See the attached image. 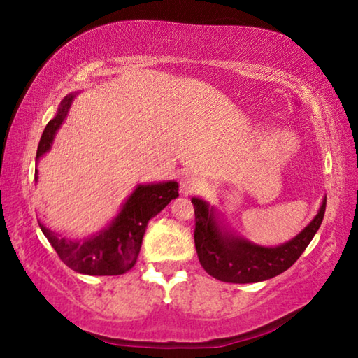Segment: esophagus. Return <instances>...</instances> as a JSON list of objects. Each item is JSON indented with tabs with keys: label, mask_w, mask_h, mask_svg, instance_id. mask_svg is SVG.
<instances>
[{
	"label": "esophagus",
	"mask_w": 358,
	"mask_h": 358,
	"mask_svg": "<svg viewBox=\"0 0 358 358\" xmlns=\"http://www.w3.org/2000/svg\"><path fill=\"white\" fill-rule=\"evenodd\" d=\"M203 185V180L197 173H185L180 180V189L183 194H192L199 191Z\"/></svg>",
	"instance_id": "34e87169"
}]
</instances>
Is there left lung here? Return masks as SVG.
<instances>
[{
  "label": "left lung",
  "mask_w": 358,
  "mask_h": 358,
  "mask_svg": "<svg viewBox=\"0 0 358 358\" xmlns=\"http://www.w3.org/2000/svg\"><path fill=\"white\" fill-rule=\"evenodd\" d=\"M191 202L196 215L194 243L203 270L224 282L248 284L270 280L295 264L322 224L327 197L314 220L296 237L273 248L251 243L230 232L202 199L192 197Z\"/></svg>",
  "instance_id": "obj_1"
}]
</instances>
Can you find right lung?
Here are the masks:
<instances>
[{"label": "right lung", "instance_id": "obj_1", "mask_svg": "<svg viewBox=\"0 0 358 358\" xmlns=\"http://www.w3.org/2000/svg\"><path fill=\"white\" fill-rule=\"evenodd\" d=\"M74 98L76 93L66 96L58 107L55 118L47 123L39 141L36 159L50 150L57 131L68 117ZM34 180H38V169L34 172ZM177 197V181L138 185L113 221L101 232L83 240L62 238L42 222H39V227L59 259L77 273L93 276L123 275L136 265L148 221Z\"/></svg>", "mask_w": 358, "mask_h": 358}]
</instances>
